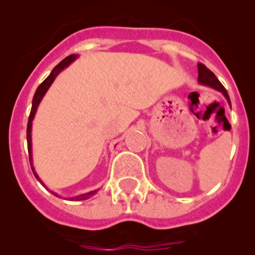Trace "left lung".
Segmentation results:
<instances>
[{
	"mask_svg": "<svg viewBox=\"0 0 255 255\" xmlns=\"http://www.w3.org/2000/svg\"><path fill=\"white\" fill-rule=\"evenodd\" d=\"M197 66H199V82L200 84L208 85V86H211V87H213V89L221 91L223 95H225L226 99L228 100V102L231 104V100H230V96H228V94H227V90H226L225 86L221 84L220 80L216 78L215 74H213L212 71H211L210 69H208L206 65H204L202 63L197 64Z\"/></svg>",
	"mask_w": 255,
	"mask_h": 255,
	"instance_id": "left-lung-1",
	"label": "left lung"
}]
</instances>
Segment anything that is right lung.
<instances>
[{"label": "right lung", "instance_id": "1", "mask_svg": "<svg viewBox=\"0 0 255 255\" xmlns=\"http://www.w3.org/2000/svg\"><path fill=\"white\" fill-rule=\"evenodd\" d=\"M75 59H76L75 54H71V55L66 56L64 60H61L60 63H59L58 65H56L55 68L53 69V71L50 73V75H49L48 78L45 79L44 81H43L42 84L39 85V86H38L37 91H35L34 97H33L32 110H30V115H29V118H28V125H27V144H28V154H29V161H32V138H30V130H32V121H33V118H34V115H35V111H37L38 105H39L40 100L43 99V96H44V94L47 92V90L49 89V86L51 85V82H53L54 79L56 78V75H58V74L60 73V71L63 70L64 68H66V66H68L69 64L71 63V61L75 60ZM30 166H32V164H30ZM32 170H33V173H34V169H33V166H32ZM34 176L37 177L38 181L42 182L35 173H34ZM42 184H43V182H42ZM53 194H54V192H53ZM94 194H96V190H95V191L87 192V194L79 195V196L73 197L71 200H78V201H79V200H86V199H89L90 196H92ZM54 195H55V196H58L56 194H54Z\"/></svg>", "mask_w": 255, "mask_h": 255}]
</instances>
